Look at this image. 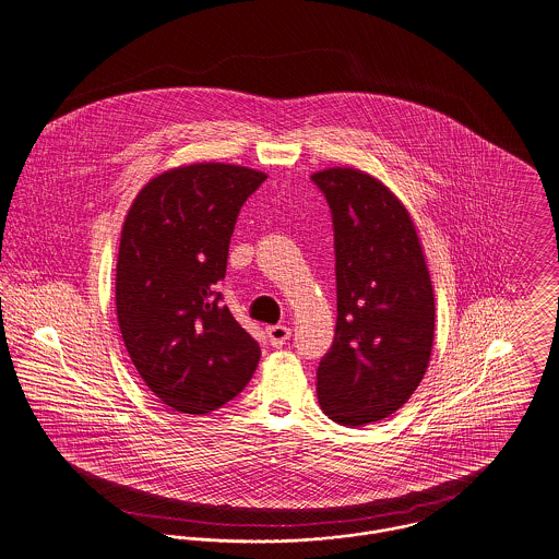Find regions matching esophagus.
Listing matches in <instances>:
<instances>
[{
  "mask_svg": "<svg viewBox=\"0 0 559 559\" xmlns=\"http://www.w3.org/2000/svg\"><path fill=\"white\" fill-rule=\"evenodd\" d=\"M266 337L269 344L273 348H282L288 340H290V329L286 324H275V326H266Z\"/></svg>",
  "mask_w": 559,
  "mask_h": 559,
  "instance_id": "1",
  "label": "esophagus"
}]
</instances>
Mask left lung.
I'll list each match as a JSON object with an SVG mask.
<instances>
[{"instance_id": "8db88e82", "label": "left lung", "mask_w": 559, "mask_h": 559, "mask_svg": "<svg viewBox=\"0 0 559 559\" xmlns=\"http://www.w3.org/2000/svg\"><path fill=\"white\" fill-rule=\"evenodd\" d=\"M335 233L337 324L316 371L324 414L360 427L395 414L420 384L436 305L414 222L400 199L356 168L311 175Z\"/></svg>"}]
</instances>
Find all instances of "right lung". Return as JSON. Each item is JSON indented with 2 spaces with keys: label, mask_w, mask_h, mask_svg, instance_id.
<instances>
[{
  "label": "right lung",
  "mask_w": 559,
  "mask_h": 559,
  "mask_svg": "<svg viewBox=\"0 0 559 559\" xmlns=\"http://www.w3.org/2000/svg\"><path fill=\"white\" fill-rule=\"evenodd\" d=\"M264 179L219 162L173 168L126 215L115 280L121 337L153 395L177 412L217 409L254 376L260 346L217 282L237 215Z\"/></svg>",
  "instance_id": "right-lung-1"
}]
</instances>
